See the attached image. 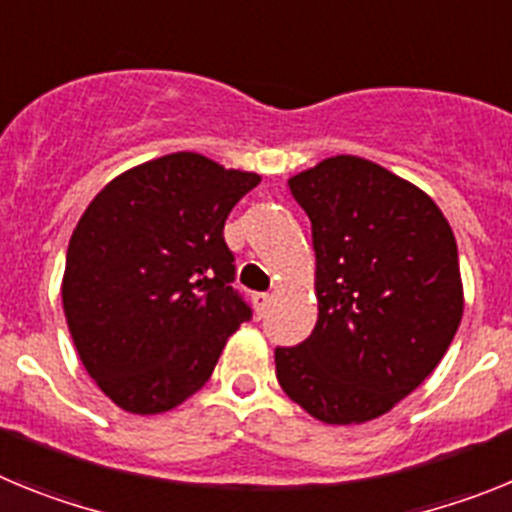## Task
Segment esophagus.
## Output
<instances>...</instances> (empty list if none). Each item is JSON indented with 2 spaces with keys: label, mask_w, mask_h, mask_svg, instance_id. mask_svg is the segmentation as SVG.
<instances>
[{
  "label": "esophagus",
  "mask_w": 512,
  "mask_h": 512,
  "mask_svg": "<svg viewBox=\"0 0 512 512\" xmlns=\"http://www.w3.org/2000/svg\"><path fill=\"white\" fill-rule=\"evenodd\" d=\"M269 305H271V297L266 295V292H256V295H253V307H256V315H259V318H264Z\"/></svg>",
  "instance_id": "34e87169"
}]
</instances>
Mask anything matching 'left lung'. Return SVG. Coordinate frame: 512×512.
Instances as JSON below:
<instances>
[{"instance_id":"8db88e82","label":"left lung","mask_w":512,"mask_h":512,"mask_svg":"<svg viewBox=\"0 0 512 512\" xmlns=\"http://www.w3.org/2000/svg\"><path fill=\"white\" fill-rule=\"evenodd\" d=\"M289 189L312 223L318 323L277 346V379L323 423L379 418L436 369L461 323L451 225L428 194L359 156L325 158Z\"/></svg>"}]
</instances>
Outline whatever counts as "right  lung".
Segmentation results:
<instances>
[{
    "label": "right lung",
    "instance_id": "obj_1",
    "mask_svg": "<svg viewBox=\"0 0 512 512\" xmlns=\"http://www.w3.org/2000/svg\"><path fill=\"white\" fill-rule=\"evenodd\" d=\"M259 182L200 153H171L112 179L81 215L63 312L89 377L122 410L176 408L251 320L223 228Z\"/></svg>",
    "mask_w": 512,
    "mask_h": 512
}]
</instances>
